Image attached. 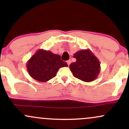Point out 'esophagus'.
I'll use <instances>...</instances> for the list:
<instances>
[{
    "label": "esophagus",
    "instance_id": "1",
    "mask_svg": "<svg viewBox=\"0 0 129 129\" xmlns=\"http://www.w3.org/2000/svg\"><path fill=\"white\" fill-rule=\"evenodd\" d=\"M67 63L68 66H69V65L70 64V63H71V60H67Z\"/></svg>",
    "mask_w": 129,
    "mask_h": 129
}]
</instances>
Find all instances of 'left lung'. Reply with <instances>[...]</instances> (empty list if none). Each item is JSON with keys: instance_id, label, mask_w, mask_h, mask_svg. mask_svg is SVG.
I'll list each match as a JSON object with an SVG mask.
<instances>
[{"instance_id": "obj_1", "label": "left lung", "mask_w": 129, "mask_h": 129, "mask_svg": "<svg viewBox=\"0 0 129 129\" xmlns=\"http://www.w3.org/2000/svg\"><path fill=\"white\" fill-rule=\"evenodd\" d=\"M73 57L76 61L69 67L75 78L87 82L96 79L100 73V62L91 50H80L74 54Z\"/></svg>"}]
</instances>
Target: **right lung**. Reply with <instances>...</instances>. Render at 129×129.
I'll list each match as a JSON object with an SVG mask.
<instances>
[{"instance_id":"obj_1","label":"right lung","mask_w":129,"mask_h":129,"mask_svg":"<svg viewBox=\"0 0 129 129\" xmlns=\"http://www.w3.org/2000/svg\"><path fill=\"white\" fill-rule=\"evenodd\" d=\"M68 67L59 54L50 51L39 49L26 63V69L30 76L40 82H47L56 76L61 67Z\"/></svg>"}]
</instances>
